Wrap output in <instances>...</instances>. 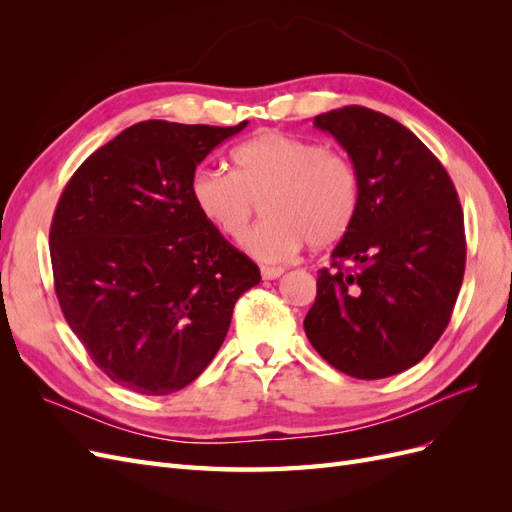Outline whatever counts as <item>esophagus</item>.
Here are the masks:
<instances>
[{"label":"esophagus","mask_w":512,"mask_h":512,"mask_svg":"<svg viewBox=\"0 0 512 512\" xmlns=\"http://www.w3.org/2000/svg\"><path fill=\"white\" fill-rule=\"evenodd\" d=\"M260 275H262V280L271 282V280H277V277H282L284 269L282 267H262Z\"/></svg>","instance_id":"esophagus-1"}]
</instances>
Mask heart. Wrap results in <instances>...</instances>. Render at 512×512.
Returning a JSON list of instances; mask_svg holds the SVG:
<instances>
[{
  "label": "heart",
  "instance_id": "obj_1",
  "mask_svg": "<svg viewBox=\"0 0 512 512\" xmlns=\"http://www.w3.org/2000/svg\"><path fill=\"white\" fill-rule=\"evenodd\" d=\"M232 173L200 168L190 181L196 211L230 241H241L258 205L267 220L245 239V252L262 262H284L305 241L329 247L352 228L361 181L342 151L312 138L267 130L230 153Z\"/></svg>",
  "mask_w": 512,
  "mask_h": 512
}]
</instances>
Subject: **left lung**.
Wrapping results in <instances>:
<instances>
[{"mask_svg": "<svg viewBox=\"0 0 512 512\" xmlns=\"http://www.w3.org/2000/svg\"><path fill=\"white\" fill-rule=\"evenodd\" d=\"M314 126L348 153L361 205L333 269L318 271L305 335L344 374L389 378L421 361L451 320L466 269L459 198L438 158L391 117L344 106Z\"/></svg>", "mask_w": 512, "mask_h": 512, "instance_id": "8db88e82", "label": "left lung"}]
</instances>
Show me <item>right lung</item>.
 I'll return each mask as SVG.
<instances>
[{
    "label": "right lung",
    "instance_id": "1",
    "mask_svg": "<svg viewBox=\"0 0 512 512\" xmlns=\"http://www.w3.org/2000/svg\"><path fill=\"white\" fill-rule=\"evenodd\" d=\"M239 126L141 121L91 153L51 224L55 292L104 374L168 395L203 374L232 307L260 282L254 262L196 211V166Z\"/></svg>",
    "mask_w": 512,
    "mask_h": 512
}]
</instances>
